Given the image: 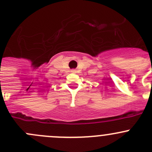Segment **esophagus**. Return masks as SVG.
Masks as SVG:
<instances>
[{
    "label": "esophagus",
    "instance_id": "esophagus-1",
    "mask_svg": "<svg viewBox=\"0 0 152 152\" xmlns=\"http://www.w3.org/2000/svg\"><path fill=\"white\" fill-rule=\"evenodd\" d=\"M71 73H76V70H71Z\"/></svg>",
    "mask_w": 152,
    "mask_h": 152
}]
</instances>
